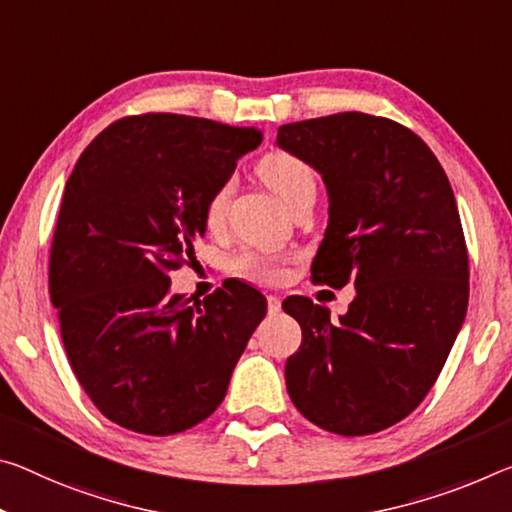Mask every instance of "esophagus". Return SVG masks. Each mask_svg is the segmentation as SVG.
<instances>
[{"instance_id": "34e87169", "label": "esophagus", "mask_w": 512, "mask_h": 512, "mask_svg": "<svg viewBox=\"0 0 512 512\" xmlns=\"http://www.w3.org/2000/svg\"><path fill=\"white\" fill-rule=\"evenodd\" d=\"M282 310V300L278 296H269V314H278Z\"/></svg>"}]
</instances>
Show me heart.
I'll return each mask as SVG.
<instances>
[{
    "label": "heart",
    "instance_id": "heart-1",
    "mask_svg": "<svg viewBox=\"0 0 512 512\" xmlns=\"http://www.w3.org/2000/svg\"><path fill=\"white\" fill-rule=\"evenodd\" d=\"M257 173L262 177V182L289 207L298 196L310 193L316 189L312 168L305 164L303 159L294 157L289 152H271L259 161ZM232 196V182H223L216 186L212 196H209L205 205V221L209 227H218L223 223L227 214V205H230ZM237 271L246 278L255 280H278L282 275V269L278 264L266 262V259L257 257H241L237 262Z\"/></svg>",
    "mask_w": 512,
    "mask_h": 512
}]
</instances>
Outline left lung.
Returning <instances> with one entry per match:
<instances>
[{"instance_id": "8db88e82", "label": "left lung", "mask_w": 512, "mask_h": 512, "mask_svg": "<svg viewBox=\"0 0 512 512\" xmlns=\"http://www.w3.org/2000/svg\"><path fill=\"white\" fill-rule=\"evenodd\" d=\"M328 191L312 280L355 298L339 321L289 296L303 342L287 392L323 431L355 437L394 426L424 401L467 314L469 259L451 184L431 148L394 120L344 111L278 129Z\"/></svg>"}]
</instances>
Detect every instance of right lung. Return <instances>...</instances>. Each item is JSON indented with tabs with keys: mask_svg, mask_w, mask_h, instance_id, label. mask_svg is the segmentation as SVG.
<instances>
[{
	"mask_svg": "<svg viewBox=\"0 0 512 512\" xmlns=\"http://www.w3.org/2000/svg\"><path fill=\"white\" fill-rule=\"evenodd\" d=\"M259 143L255 127L145 113L97 134L72 170L50 294L79 385L118 426L182 433L225 399L266 298L225 280L191 303L168 273L191 259L209 196Z\"/></svg>",
	"mask_w": 512,
	"mask_h": 512,
	"instance_id": "1",
	"label": "right lung"
}]
</instances>
